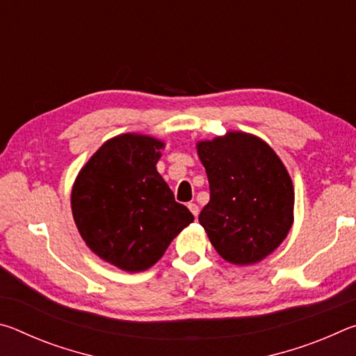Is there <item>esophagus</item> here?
<instances>
[{
  "label": "esophagus",
  "mask_w": 356,
  "mask_h": 356,
  "mask_svg": "<svg viewBox=\"0 0 356 356\" xmlns=\"http://www.w3.org/2000/svg\"><path fill=\"white\" fill-rule=\"evenodd\" d=\"M188 209H190V212L197 218V213H200V207H197L195 202H190V204H188Z\"/></svg>",
  "instance_id": "esophagus-1"
}]
</instances>
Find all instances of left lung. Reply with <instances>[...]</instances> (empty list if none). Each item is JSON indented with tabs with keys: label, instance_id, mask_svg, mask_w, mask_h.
<instances>
[{
	"label": "left lung",
	"instance_id": "8db88e82",
	"mask_svg": "<svg viewBox=\"0 0 356 356\" xmlns=\"http://www.w3.org/2000/svg\"><path fill=\"white\" fill-rule=\"evenodd\" d=\"M206 168L210 201L200 222L225 261H262L287 237L293 225V185L275 150L254 135L227 131L197 141Z\"/></svg>",
	"mask_w": 356,
	"mask_h": 356
}]
</instances>
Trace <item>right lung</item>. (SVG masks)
Instances as JSON below:
<instances>
[{"mask_svg": "<svg viewBox=\"0 0 356 356\" xmlns=\"http://www.w3.org/2000/svg\"><path fill=\"white\" fill-rule=\"evenodd\" d=\"M163 147L147 135L114 136L81 168L72 188V215L84 243L124 272L152 267L195 220L156 171Z\"/></svg>", "mask_w": 356, "mask_h": 356, "instance_id": "1", "label": "right lung"}]
</instances>
